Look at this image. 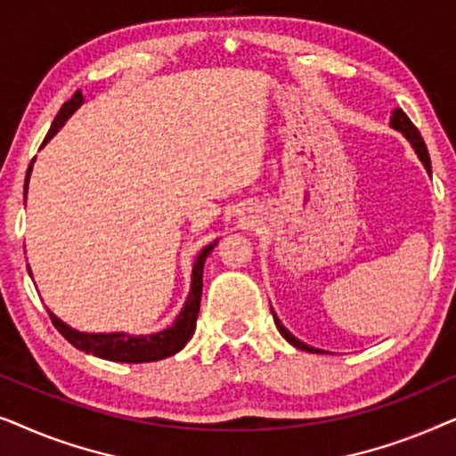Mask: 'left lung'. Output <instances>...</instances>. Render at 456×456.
Here are the masks:
<instances>
[{
  "instance_id": "left-lung-1",
  "label": "left lung",
  "mask_w": 456,
  "mask_h": 456,
  "mask_svg": "<svg viewBox=\"0 0 456 456\" xmlns=\"http://www.w3.org/2000/svg\"><path fill=\"white\" fill-rule=\"evenodd\" d=\"M390 128L398 130V133H401V134L404 136V139H407V141L411 142V147L415 149L417 158H419V161H421V164H423V167H426L429 176H432V161H429V153H428V147H426V142H423L421 134H419V130L415 128V124L409 120V116L404 114V111H403L401 108L392 110V116H390ZM272 315H273V322H276V328L280 330V334H282L284 338L289 340L292 346L301 348V351H307V353H320V354L323 353L322 348H314V346L305 345L303 340H298L297 336H292V334L289 332V330H286V328L282 326V322L278 320V315L273 314V311H272Z\"/></svg>"
}]
</instances>
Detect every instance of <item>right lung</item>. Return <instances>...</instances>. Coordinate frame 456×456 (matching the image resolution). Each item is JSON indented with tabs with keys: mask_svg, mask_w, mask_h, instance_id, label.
I'll use <instances>...</instances> for the list:
<instances>
[{
	"mask_svg": "<svg viewBox=\"0 0 456 456\" xmlns=\"http://www.w3.org/2000/svg\"><path fill=\"white\" fill-rule=\"evenodd\" d=\"M85 97L83 93L77 91L72 95L70 102H66L61 105V110L55 116V120L49 128V133L43 141V145H47L49 141L53 139L55 133L64 126L68 118H70L74 111H77L80 105H83ZM41 145V147H43ZM33 164L35 159L30 161L28 170H27V180H24V199H27V191H28V180H30V172H33ZM217 245V240L209 242L208 247H203L199 251L195 264H192V273H191V290L189 297L180 309V314L176 315L172 326H167L166 330L155 334H128V332H78L60 320L58 315L52 314L47 309L49 317H52L53 326L58 328V332L64 336V338L70 342L74 348L78 351H85L86 354H95L99 359L105 361H120V363H149V361H159L166 357H172L178 351H183L186 342L191 340V336L195 334V326H197V315H199V307H201V292H203V265L208 255L214 251V247ZM28 267V265H27ZM30 278H33V272H30Z\"/></svg>",
	"mask_w": 456,
	"mask_h": 456,
	"instance_id": "1",
	"label": "right lung"
}]
</instances>
